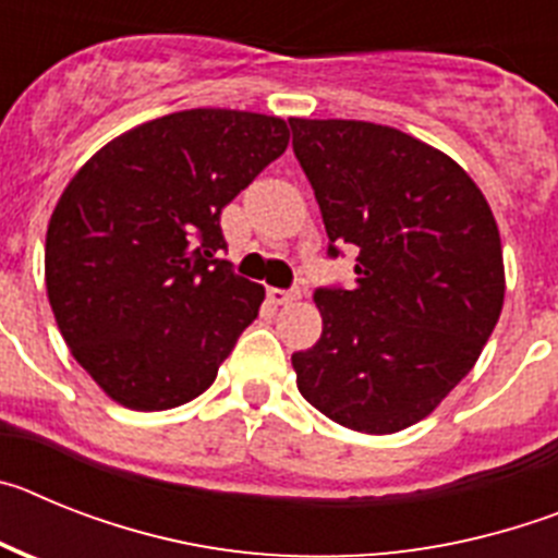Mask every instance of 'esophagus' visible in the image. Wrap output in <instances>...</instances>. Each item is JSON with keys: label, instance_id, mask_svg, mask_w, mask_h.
I'll list each match as a JSON object with an SVG mask.
<instances>
[{"label": "esophagus", "instance_id": "esophagus-1", "mask_svg": "<svg viewBox=\"0 0 558 558\" xmlns=\"http://www.w3.org/2000/svg\"><path fill=\"white\" fill-rule=\"evenodd\" d=\"M268 299H270V304H293V302H299V290L270 288Z\"/></svg>", "mask_w": 558, "mask_h": 558}]
</instances>
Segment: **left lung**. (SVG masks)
Here are the masks:
<instances>
[{
    "label": "left lung",
    "instance_id": "left-lung-1",
    "mask_svg": "<svg viewBox=\"0 0 558 558\" xmlns=\"http://www.w3.org/2000/svg\"><path fill=\"white\" fill-rule=\"evenodd\" d=\"M290 128L329 243L360 251L352 290H315L324 332L293 354L295 386L349 430H405L472 372L500 318L495 215L458 161L397 128L302 117Z\"/></svg>",
    "mask_w": 558,
    "mask_h": 558
}]
</instances>
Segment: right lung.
<instances>
[{
  "mask_svg": "<svg viewBox=\"0 0 558 558\" xmlns=\"http://www.w3.org/2000/svg\"><path fill=\"white\" fill-rule=\"evenodd\" d=\"M288 142L279 117L190 108L120 133L69 181L47 226L49 307L113 402L170 411L215 383L265 302L215 259L220 211Z\"/></svg>",
  "mask_w": 558,
  "mask_h": 558,
  "instance_id": "right-lung-1",
  "label": "right lung"
}]
</instances>
